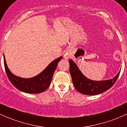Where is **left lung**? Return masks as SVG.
<instances>
[{"instance_id": "obj_1", "label": "left lung", "mask_w": 127, "mask_h": 127, "mask_svg": "<svg viewBox=\"0 0 127 127\" xmlns=\"http://www.w3.org/2000/svg\"><path fill=\"white\" fill-rule=\"evenodd\" d=\"M69 70L75 88L79 93L87 95H98L107 91L113 86L120 73L119 72L114 78L109 80L95 81L85 77L72 60L69 61Z\"/></svg>"}]
</instances>
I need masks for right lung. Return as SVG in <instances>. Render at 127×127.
Returning <instances> with one entry per match:
<instances>
[{
    "label": "right lung",
    "mask_w": 127,
    "mask_h": 127,
    "mask_svg": "<svg viewBox=\"0 0 127 127\" xmlns=\"http://www.w3.org/2000/svg\"><path fill=\"white\" fill-rule=\"evenodd\" d=\"M4 66L8 79L13 86L20 91L28 93H40L49 87L57 64L62 57L53 61L41 73L31 78H22L13 75L8 69L3 57Z\"/></svg>",
    "instance_id": "right-lung-1"
}]
</instances>
